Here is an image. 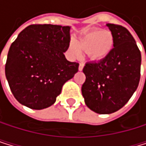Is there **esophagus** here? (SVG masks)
<instances>
[{
  "label": "esophagus",
  "mask_w": 146,
  "mask_h": 146,
  "mask_svg": "<svg viewBox=\"0 0 146 146\" xmlns=\"http://www.w3.org/2000/svg\"><path fill=\"white\" fill-rule=\"evenodd\" d=\"M83 67H84V63L83 62H80V66H79V71H82L83 70Z\"/></svg>",
  "instance_id": "34e87169"
}]
</instances>
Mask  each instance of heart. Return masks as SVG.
I'll use <instances>...</instances> for the list:
<instances>
[{
	"instance_id": "obj_1",
	"label": "heart",
	"mask_w": 146,
	"mask_h": 146,
	"mask_svg": "<svg viewBox=\"0 0 146 146\" xmlns=\"http://www.w3.org/2000/svg\"><path fill=\"white\" fill-rule=\"evenodd\" d=\"M114 44V36L111 32L100 29H89L84 31L76 41L71 40L68 50L74 57L80 55L83 50L86 51L90 61L102 62L110 56Z\"/></svg>"
}]
</instances>
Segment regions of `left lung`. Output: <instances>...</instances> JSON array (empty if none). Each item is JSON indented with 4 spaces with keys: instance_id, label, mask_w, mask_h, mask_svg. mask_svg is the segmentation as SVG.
<instances>
[{
    "instance_id": "left-lung-1",
    "label": "left lung",
    "mask_w": 146,
    "mask_h": 146,
    "mask_svg": "<svg viewBox=\"0 0 146 146\" xmlns=\"http://www.w3.org/2000/svg\"><path fill=\"white\" fill-rule=\"evenodd\" d=\"M107 26L114 36L112 53L102 62L87 63L83 68L84 101L98 114H111L123 108L140 80L141 53L134 37L124 27L111 23Z\"/></svg>"
}]
</instances>
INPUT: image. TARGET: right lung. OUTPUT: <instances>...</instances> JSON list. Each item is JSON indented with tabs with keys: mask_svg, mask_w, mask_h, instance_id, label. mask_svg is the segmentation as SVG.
I'll list each match as a JSON object with an SVG mask.
<instances>
[{
	"mask_svg": "<svg viewBox=\"0 0 146 146\" xmlns=\"http://www.w3.org/2000/svg\"><path fill=\"white\" fill-rule=\"evenodd\" d=\"M70 26L30 25L11 44L5 74L15 98L32 110L52 106L79 64L64 52L70 43Z\"/></svg>",
	"mask_w": 146,
	"mask_h": 146,
	"instance_id": "1",
	"label": "right lung"
}]
</instances>
